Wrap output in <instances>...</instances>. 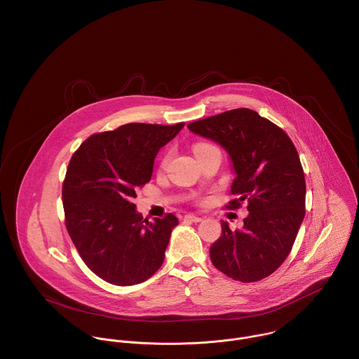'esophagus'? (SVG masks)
I'll return each instance as SVG.
<instances>
[{
    "instance_id": "34e87169",
    "label": "esophagus",
    "mask_w": 359,
    "mask_h": 359,
    "mask_svg": "<svg viewBox=\"0 0 359 359\" xmlns=\"http://www.w3.org/2000/svg\"><path fill=\"white\" fill-rule=\"evenodd\" d=\"M184 219H186V221H190V222H196V224L203 221L201 217H197V215H193V214H187V215L184 217Z\"/></svg>"
}]
</instances>
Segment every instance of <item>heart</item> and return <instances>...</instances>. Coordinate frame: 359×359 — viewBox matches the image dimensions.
<instances>
[{
	"label": "heart",
	"instance_id": "1",
	"mask_svg": "<svg viewBox=\"0 0 359 359\" xmlns=\"http://www.w3.org/2000/svg\"><path fill=\"white\" fill-rule=\"evenodd\" d=\"M205 147H210V144H197V145L194 147V154H196L198 149H201V148H205Z\"/></svg>",
	"mask_w": 359,
	"mask_h": 359
}]
</instances>
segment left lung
Listing matches in <instances>:
<instances>
[{
  "instance_id": "1",
  "label": "left lung",
  "mask_w": 359,
  "mask_h": 359,
  "mask_svg": "<svg viewBox=\"0 0 359 359\" xmlns=\"http://www.w3.org/2000/svg\"><path fill=\"white\" fill-rule=\"evenodd\" d=\"M187 128L219 144L232 162L235 179L231 208L248 203V217L210 248L212 264L229 278L260 281L288 257L305 217L306 183L298 151L274 123L250 109H233Z\"/></svg>"
}]
</instances>
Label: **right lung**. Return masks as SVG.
Masks as SVG:
<instances>
[{"instance_id":"obj_1","label":"right lung","mask_w":359,"mask_h":359,"mask_svg":"<svg viewBox=\"0 0 359 359\" xmlns=\"http://www.w3.org/2000/svg\"><path fill=\"white\" fill-rule=\"evenodd\" d=\"M184 123H130L89 137L72 155L62 184L67 231L85 264L118 287L152 277L163 263L173 214L148 221L135 190L151 180L154 161Z\"/></svg>"}]
</instances>
